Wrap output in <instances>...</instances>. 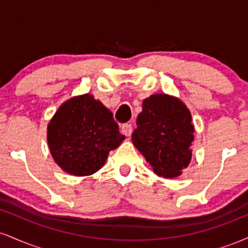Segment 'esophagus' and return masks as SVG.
Segmentation results:
<instances>
[{"label": "esophagus", "mask_w": 248, "mask_h": 248, "mask_svg": "<svg viewBox=\"0 0 248 248\" xmlns=\"http://www.w3.org/2000/svg\"><path fill=\"white\" fill-rule=\"evenodd\" d=\"M121 132H122V134H124V135H126V136L132 135V133H133L132 124H122V126H121Z\"/></svg>", "instance_id": "34e87169"}]
</instances>
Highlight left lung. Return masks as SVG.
I'll return each instance as SVG.
<instances>
[{
    "instance_id": "8db88e82",
    "label": "left lung",
    "mask_w": 248,
    "mask_h": 248,
    "mask_svg": "<svg viewBox=\"0 0 248 248\" xmlns=\"http://www.w3.org/2000/svg\"><path fill=\"white\" fill-rule=\"evenodd\" d=\"M189 108L181 99L158 93L142 102L133 144L160 177L176 178L192 157L195 126Z\"/></svg>"
}]
</instances>
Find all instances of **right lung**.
<instances>
[{
    "label": "right lung",
    "mask_w": 248,
    "mask_h": 248,
    "mask_svg": "<svg viewBox=\"0 0 248 248\" xmlns=\"http://www.w3.org/2000/svg\"><path fill=\"white\" fill-rule=\"evenodd\" d=\"M47 146L53 161L73 176L100 170L110 150L124 140L113 114L90 93L62 102L47 124Z\"/></svg>",
    "instance_id": "right-lung-1"
}]
</instances>
